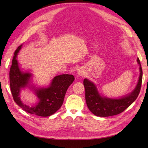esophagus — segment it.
Segmentation results:
<instances>
[{"label": "esophagus", "instance_id": "esophagus-1", "mask_svg": "<svg viewBox=\"0 0 148 148\" xmlns=\"http://www.w3.org/2000/svg\"><path fill=\"white\" fill-rule=\"evenodd\" d=\"M78 75L79 76V77H83V76H84V72L83 70L79 69V70H78Z\"/></svg>", "mask_w": 148, "mask_h": 148}]
</instances>
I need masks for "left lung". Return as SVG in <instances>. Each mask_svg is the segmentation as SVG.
Masks as SVG:
<instances>
[{
    "instance_id": "1",
    "label": "left lung",
    "mask_w": 148,
    "mask_h": 148,
    "mask_svg": "<svg viewBox=\"0 0 148 148\" xmlns=\"http://www.w3.org/2000/svg\"><path fill=\"white\" fill-rule=\"evenodd\" d=\"M137 62L140 65V75L136 86L130 94L120 99H110L102 97L98 92L95 84L87 79H84L83 84L85 88L86 104L93 114L103 117L119 114L123 112L136 99L141 90L143 78V71L139 58L137 59Z\"/></svg>"
}]
</instances>
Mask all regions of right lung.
Returning a JSON list of instances; mask_svg holds the SVG:
<instances>
[{"mask_svg":"<svg viewBox=\"0 0 148 148\" xmlns=\"http://www.w3.org/2000/svg\"><path fill=\"white\" fill-rule=\"evenodd\" d=\"M22 45L18 47L14 53L9 72L10 86L13 100L26 112L41 117H48L59 110L63 104L67 89L73 82V75L64 74L56 76L52 79L50 86L36 90L39 102L34 107L23 104L19 97L20 89L28 86L31 75L23 73L19 69L16 56Z\"/></svg>","mask_w":148,"mask_h":148,"instance_id":"right-lung-1","label":"right lung"}]
</instances>
